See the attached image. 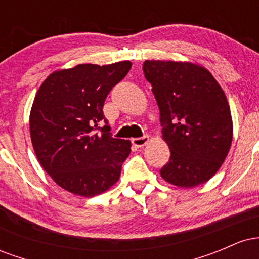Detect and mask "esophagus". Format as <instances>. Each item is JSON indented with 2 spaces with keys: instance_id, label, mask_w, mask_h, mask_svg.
I'll return each instance as SVG.
<instances>
[{
  "instance_id": "esophagus-1",
  "label": "esophagus",
  "mask_w": 259,
  "mask_h": 259,
  "mask_svg": "<svg viewBox=\"0 0 259 259\" xmlns=\"http://www.w3.org/2000/svg\"><path fill=\"white\" fill-rule=\"evenodd\" d=\"M148 140H150V138H148L147 135H145V136H142V138L133 139L132 142H133V145L135 147H142V146H145V145L147 144Z\"/></svg>"
}]
</instances>
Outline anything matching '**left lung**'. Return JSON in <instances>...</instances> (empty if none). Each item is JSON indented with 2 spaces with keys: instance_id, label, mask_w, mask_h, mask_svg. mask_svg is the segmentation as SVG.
<instances>
[{
  "instance_id": "obj_1",
  "label": "left lung",
  "mask_w": 259,
  "mask_h": 259,
  "mask_svg": "<svg viewBox=\"0 0 259 259\" xmlns=\"http://www.w3.org/2000/svg\"><path fill=\"white\" fill-rule=\"evenodd\" d=\"M142 69L170 150L160 177L180 187L206 183L222 167L233 141L224 91L206 68L194 63L147 59Z\"/></svg>"
}]
</instances>
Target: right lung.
<instances>
[{
	"instance_id": "1",
	"label": "right lung",
	"mask_w": 259,
	"mask_h": 259,
	"mask_svg": "<svg viewBox=\"0 0 259 259\" xmlns=\"http://www.w3.org/2000/svg\"><path fill=\"white\" fill-rule=\"evenodd\" d=\"M130 68L129 61L79 64L52 73L38 89L30 112L32 147L62 189L92 197L119 179L130 141L113 138L103 105Z\"/></svg>"
}]
</instances>
